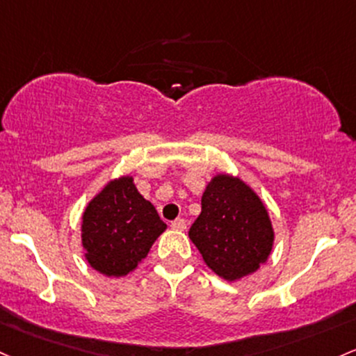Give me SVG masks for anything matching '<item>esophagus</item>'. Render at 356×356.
I'll use <instances>...</instances> for the list:
<instances>
[{"label":"esophagus","mask_w":356,"mask_h":356,"mask_svg":"<svg viewBox=\"0 0 356 356\" xmlns=\"http://www.w3.org/2000/svg\"><path fill=\"white\" fill-rule=\"evenodd\" d=\"M186 220H184V218H177V220H174V221H172V228H174V229H181V232H182V229H186Z\"/></svg>","instance_id":"obj_1"}]
</instances>
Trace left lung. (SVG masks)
I'll return each instance as SVG.
<instances>
[{
    "label": "left lung",
    "mask_w": 356,
    "mask_h": 356,
    "mask_svg": "<svg viewBox=\"0 0 356 356\" xmlns=\"http://www.w3.org/2000/svg\"><path fill=\"white\" fill-rule=\"evenodd\" d=\"M189 238L211 270L236 280L268 259L273 229L265 206L245 182L216 175L202 194Z\"/></svg>",
    "instance_id": "obj_1"
}]
</instances>
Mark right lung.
<instances>
[{
	"label": "right lung",
	"mask_w": 356,
	"mask_h": 356,
	"mask_svg": "<svg viewBox=\"0 0 356 356\" xmlns=\"http://www.w3.org/2000/svg\"><path fill=\"white\" fill-rule=\"evenodd\" d=\"M167 225L131 177L113 181L89 202L83 216L86 259L108 277L127 275L150 252Z\"/></svg>",
	"instance_id": "1"
}]
</instances>
